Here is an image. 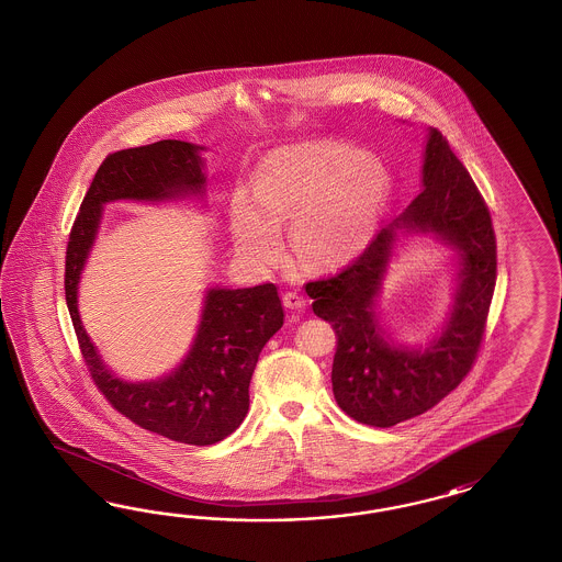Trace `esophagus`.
Here are the masks:
<instances>
[{
	"label": "esophagus",
	"mask_w": 562,
	"mask_h": 562,
	"mask_svg": "<svg viewBox=\"0 0 562 562\" xmlns=\"http://www.w3.org/2000/svg\"><path fill=\"white\" fill-rule=\"evenodd\" d=\"M282 303L284 306L289 308V311H303L306 306L305 296H301L299 292H286L284 296H282Z\"/></svg>",
	"instance_id": "1"
}]
</instances>
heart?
<instances>
[{"instance_id":"heart-1","label":"heart","mask_w":562,"mask_h":562,"mask_svg":"<svg viewBox=\"0 0 562 562\" xmlns=\"http://www.w3.org/2000/svg\"><path fill=\"white\" fill-rule=\"evenodd\" d=\"M254 202L237 193L228 226L238 254L272 266L280 256V226L290 222V245L308 268H336L373 240L390 200L392 179L369 153L340 142H311L268 154L251 179Z\"/></svg>"}]
</instances>
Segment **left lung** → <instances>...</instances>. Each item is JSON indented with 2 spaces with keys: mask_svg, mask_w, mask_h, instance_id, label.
<instances>
[{
  "mask_svg": "<svg viewBox=\"0 0 562 562\" xmlns=\"http://www.w3.org/2000/svg\"><path fill=\"white\" fill-rule=\"evenodd\" d=\"M423 191L344 272L308 282L317 317L334 325V397L362 425L404 423L437 406L472 369L496 282L493 222L470 172L447 139L426 132ZM435 237L457 257L454 303L439 333L420 347L392 340L378 317V296L397 246Z\"/></svg>",
  "mask_w": 562,
  "mask_h": 562,
  "instance_id": "left-lung-1",
  "label": "left lung"
}]
</instances>
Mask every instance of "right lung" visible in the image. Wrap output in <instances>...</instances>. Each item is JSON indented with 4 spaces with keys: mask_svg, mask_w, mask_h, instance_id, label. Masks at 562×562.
Wrapping results in <instances>:
<instances>
[{
    "mask_svg": "<svg viewBox=\"0 0 562 562\" xmlns=\"http://www.w3.org/2000/svg\"><path fill=\"white\" fill-rule=\"evenodd\" d=\"M204 146L181 139L120 150L104 158L69 233L66 301L88 371L104 397L137 426L170 441L214 445L243 423L249 383L263 346L284 324L273 284L205 290L202 317L186 358L162 376L130 381L115 373L86 334L78 286L111 202L205 205Z\"/></svg>",
    "mask_w": 562,
    "mask_h": 562,
    "instance_id": "right-lung-1",
    "label": "right lung"
}]
</instances>
